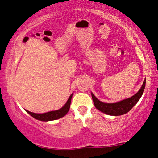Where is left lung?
<instances>
[{
    "instance_id": "obj_1",
    "label": "left lung",
    "mask_w": 158,
    "mask_h": 158,
    "mask_svg": "<svg viewBox=\"0 0 158 158\" xmlns=\"http://www.w3.org/2000/svg\"><path fill=\"white\" fill-rule=\"evenodd\" d=\"M145 85L146 79L144 81H143L142 86H141V89H139V91L136 94H135L134 95H133L130 98L125 99L123 101H121L119 102L115 103H106L101 102L92 93L91 95L92 98H93L94 105H95V108H96L98 110L102 111L103 113L112 116H119L125 114L128 112L136 104L138 101H139V99H140V98L143 93V90H144Z\"/></svg>"
}]
</instances>
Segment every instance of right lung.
<instances>
[{
    "label": "right lung",
    "instance_id": "right-lung-1",
    "mask_svg": "<svg viewBox=\"0 0 158 158\" xmlns=\"http://www.w3.org/2000/svg\"><path fill=\"white\" fill-rule=\"evenodd\" d=\"M73 93L70 95L69 100L67 101V102L63 106V107H62L60 109L57 111H52L49 112L44 113V114H35L31 112V111L26 110L27 113L30 115L32 116L33 118L39 119L41 121H51V120H55V119H60L61 117H64V116L68 113V111H69L70 109V105H71V98H72Z\"/></svg>",
    "mask_w": 158,
    "mask_h": 158
}]
</instances>
